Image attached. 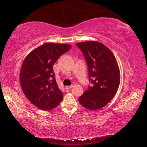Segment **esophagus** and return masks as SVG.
Here are the masks:
<instances>
[{
    "label": "esophagus",
    "mask_w": 147,
    "mask_h": 147,
    "mask_svg": "<svg viewBox=\"0 0 147 147\" xmlns=\"http://www.w3.org/2000/svg\"><path fill=\"white\" fill-rule=\"evenodd\" d=\"M73 88V86H65V89H70L71 88Z\"/></svg>",
    "instance_id": "obj_1"
}]
</instances>
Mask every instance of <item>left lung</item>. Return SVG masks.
<instances>
[{"label": "left lung", "mask_w": 147, "mask_h": 147, "mask_svg": "<svg viewBox=\"0 0 147 147\" xmlns=\"http://www.w3.org/2000/svg\"><path fill=\"white\" fill-rule=\"evenodd\" d=\"M76 45L85 56L93 84L80 96L79 102L88 109H99L112 100L119 89L121 74L117 61L112 52L100 42H80Z\"/></svg>", "instance_id": "1"}]
</instances>
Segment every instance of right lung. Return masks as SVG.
<instances>
[{
	"label": "right lung",
	"instance_id": "add662e5",
	"mask_svg": "<svg viewBox=\"0 0 147 147\" xmlns=\"http://www.w3.org/2000/svg\"><path fill=\"white\" fill-rule=\"evenodd\" d=\"M71 47L69 44L45 43L24 58L20 71V84L26 97L38 108L51 110L63 100L53 66Z\"/></svg>",
	"mask_w": 147,
	"mask_h": 147
}]
</instances>
